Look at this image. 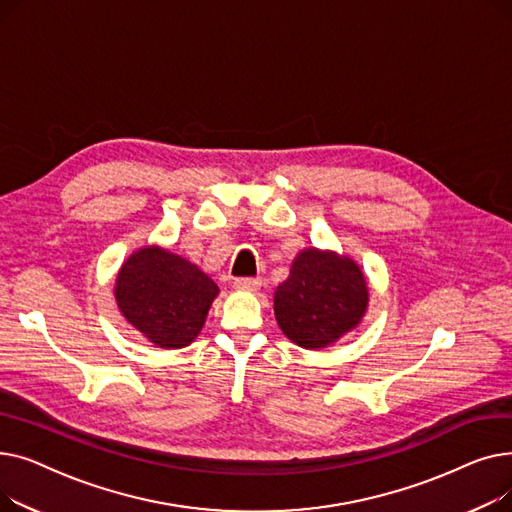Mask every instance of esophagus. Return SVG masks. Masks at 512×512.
I'll list each match as a JSON object with an SVG mask.
<instances>
[{
    "instance_id": "esophagus-1",
    "label": "esophagus",
    "mask_w": 512,
    "mask_h": 512,
    "mask_svg": "<svg viewBox=\"0 0 512 512\" xmlns=\"http://www.w3.org/2000/svg\"><path fill=\"white\" fill-rule=\"evenodd\" d=\"M261 286L259 278H236L234 288L238 290H257Z\"/></svg>"
}]
</instances>
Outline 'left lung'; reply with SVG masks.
<instances>
[{
  "mask_svg": "<svg viewBox=\"0 0 512 512\" xmlns=\"http://www.w3.org/2000/svg\"><path fill=\"white\" fill-rule=\"evenodd\" d=\"M369 292L359 265L334 253L303 251L276 288L274 311L282 332L299 346L321 348L353 330Z\"/></svg>",
  "mask_w": 512,
  "mask_h": 512,
  "instance_id": "8db88e82",
  "label": "left lung"
}]
</instances>
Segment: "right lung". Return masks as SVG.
<instances>
[{
  "label": "right lung",
  "instance_id": "obj_1",
  "mask_svg": "<svg viewBox=\"0 0 512 512\" xmlns=\"http://www.w3.org/2000/svg\"><path fill=\"white\" fill-rule=\"evenodd\" d=\"M218 286L197 265L164 249H141L116 278L122 315L161 348L191 344L205 324Z\"/></svg>",
  "mask_w": 512,
  "mask_h": 512
}]
</instances>
